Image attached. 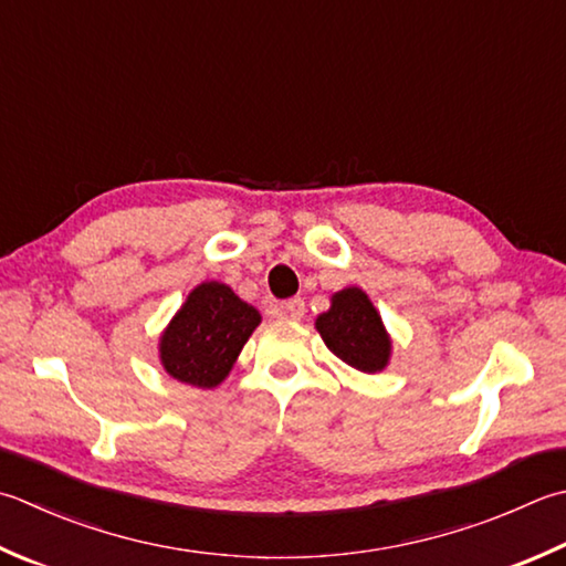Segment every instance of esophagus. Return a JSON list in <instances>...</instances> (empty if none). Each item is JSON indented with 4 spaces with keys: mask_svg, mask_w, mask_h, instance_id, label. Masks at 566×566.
<instances>
[{
    "mask_svg": "<svg viewBox=\"0 0 566 566\" xmlns=\"http://www.w3.org/2000/svg\"><path fill=\"white\" fill-rule=\"evenodd\" d=\"M282 312H284V316H290V318H294V321H298V318H304V314H306V304H304V298H290V302H284L282 304Z\"/></svg>",
    "mask_w": 566,
    "mask_h": 566,
    "instance_id": "esophagus-1",
    "label": "esophagus"
}]
</instances>
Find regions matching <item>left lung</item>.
Here are the masks:
<instances>
[{"mask_svg":"<svg viewBox=\"0 0 566 566\" xmlns=\"http://www.w3.org/2000/svg\"><path fill=\"white\" fill-rule=\"evenodd\" d=\"M316 331L336 358L360 373H380L390 363L392 338L360 286H346L331 296L328 312L316 316Z\"/></svg>","mask_w":566,"mask_h":566,"instance_id":"obj_1","label":"left lung"}]
</instances>
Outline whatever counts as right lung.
<instances>
[{
	"label": "right lung",
	"instance_id": "add662e5",
	"mask_svg": "<svg viewBox=\"0 0 566 566\" xmlns=\"http://www.w3.org/2000/svg\"><path fill=\"white\" fill-rule=\"evenodd\" d=\"M260 312L223 282H201L188 292L159 336V363L174 380L213 390L235 365L260 326Z\"/></svg>",
	"mask_w": 566,
	"mask_h": 566
}]
</instances>
